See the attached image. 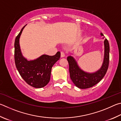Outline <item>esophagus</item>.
I'll return each instance as SVG.
<instances>
[{
  "mask_svg": "<svg viewBox=\"0 0 121 121\" xmlns=\"http://www.w3.org/2000/svg\"><path fill=\"white\" fill-rule=\"evenodd\" d=\"M65 56V54L64 52H60V57H64Z\"/></svg>",
  "mask_w": 121,
  "mask_h": 121,
  "instance_id": "obj_1",
  "label": "esophagus"
}]
</instances>
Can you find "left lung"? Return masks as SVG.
<instances>
[{"mask_svg": "<svg viewBox=\"0 0 121 121\" xmlns=\"http://www.w3.org/2000/svg\"><path fill=\"white\" fill-rule=\"evenodd\" d=\"M101 36L104 35L101 33ZM105 53L104 62L101 68L95 73L86 72L80 68L72 56L67 57L70 78L73 83L80 89H87L96 85L101 81L107 72L109 62V44L106 39L104 41Z\"/></svg>", "mask_w": 121, "mask_h": 121, "instance_id": "obj_1", "label": "left lung"}]
</instances>
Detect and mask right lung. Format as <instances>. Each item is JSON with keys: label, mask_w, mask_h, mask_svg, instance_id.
I'll return each mask as SVG.
<instances>
[{"label": "right lung", "mask_w": 121, "mask_h": 121, "mask_svg": "<svg viewBox=\"0 0 121 121\" xmlns=\"http://www.w3.org/2000/svg\"><path fill=\"white\" fill-rule=\"evenodd\" d=\"M25 26L16 37L14 43V59L15 65L20 75L30 86L35 88L46 86L50 81L53 65L60 57L57 52L54 56L43 55L33 60L28 61L21 52L19 40Z\"/></svg>", "instance_id": "1"}]
</instances>
